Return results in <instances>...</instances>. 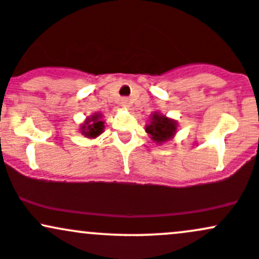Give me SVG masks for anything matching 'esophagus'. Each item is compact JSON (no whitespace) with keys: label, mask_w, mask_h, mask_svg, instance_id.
<instances>
[{"label":"esophagus","mask_w":259,"mask_h":259,"mask_svg":"<svg viewBox=\"0 0 259 259\" xmlns=\"http://www.w3.org/2000/svg\"><path fill=\"white\" fill-rule=\"evenodd\" d=\"M130 105H131V100L128 99V97H123V99L121 100V106L122 107L127 108V107H130Z\"/></svg>","instance_id":"obj_1"}]
</instances>
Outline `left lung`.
Instances as JSON below:
<instances>
[{"instance_id": "obj_1", "label": "left lung", "mask_w": 259, "mask_h": 259, "mask_svg": "<svg viewBox=\"0 0 259 259\" xmlns=\"http://www.w3.org/2000/svg\"><path fill=\"white\" fill-rule=\"evenodd\" d=\"M177 127V121L168 118L159 112H154L151 115V121L149 124H147L146 132L151 136L153 141L157 142L158 144H162L174 137Z\"/></svg>"}]
</instances>
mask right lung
I'll return each mask as SVG.
<instances>
[{"label":"right lung","mask_w":259,"mask_h":259,"mask_svg":"<svg viewBox=\"0 0 259 259\" xmlns=\"http://www.w3.org/2000/svg\"><path fill=\"white\" fill-rule=\"evenodd\" d=\"M104 128L105 124L102 121L101 113H94L90 117L86 118V121L80 126L81 133L88 138H96L97 136L104 132Z\"/></svg>","instance_id":"add662e5"}]
</instances>
